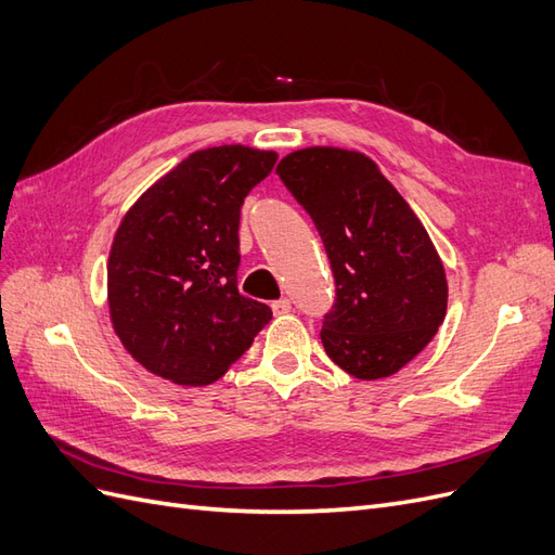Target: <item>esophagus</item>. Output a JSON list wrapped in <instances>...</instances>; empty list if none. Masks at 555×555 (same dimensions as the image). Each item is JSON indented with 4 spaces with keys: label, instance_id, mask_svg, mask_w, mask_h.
I'll return each mask as SVG.
<instances>
[{
    "label": "esophagus",
    "instance_id": "1",
    "mask_svg": "<svg viewBox=\"0 0 555 555\" xmlns=\"http://www.w3.org/2000/svg\"><path fill=\"white\" fill-rule=\"evenodd\" d=\"M271 310L275 317H282V314H289L292 312V304L287 298H280V300H273L271 304Z\"/></svg>",
    "mask_w": 555,
    "mask_h": 555
}]
</instances>
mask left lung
<instances>
[{"instance_id":"left-lung-1","label":"left lung","mask_w":555,"mask_h":555,"mask_svg":"<svg viewBox=\"0 0 555 555\" xmlns=\"http://www.w3.org/2000/svg\"><path fill=\"white\" fill-rule=\"evenodd\" d=\"M278 176L312 217L331 261L335 304L322 326L328 359L359 379L398 373L447 314V275L428 231L357 150H296Z\"/></svg>"}]
</instances>
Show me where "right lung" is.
Segmentation results:
<instances>
[{
  "instance_id": "right-lung-1",
  "label": "right lung",
  "mask_w": 555,
  "mask_h": 555,
  "mask_svg": "<svg viewBox=\"0 0 555 555\" xmlns=\"http://www.w3.org/2000/svg\"><path fill=\"white\" fill-rule=\"evenodd\" d=\"M273 150L192 153L141 194L115 231L108 310L145 371L182 386L220 379L271 322L238 292L241 206L273 171Z\"/></svg>"
}]
</instances>
